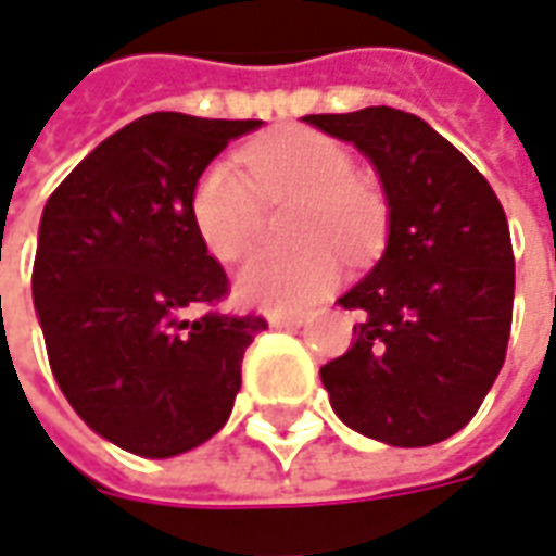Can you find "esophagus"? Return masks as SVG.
Instances as JSON below:
<instances>
[{"label": "esophagus", "mask_w": 556, "mask_h": 556, "mask_svg": "<svg viewBox=\"0 0 556 556\" xmlns=\"http://www.w3.org/2000/svg\"><path fill=\"white\" fill-rule=\"evenodd\" d=\"M267 323L274 328H289V331H294V328H301L307 319L304 316H286V313H270L267 316Z\"/></svg>", "instance_id": "34e87169"}]
</instances>
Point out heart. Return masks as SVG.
Wrapping results in <instances>:
<instances>
[{"instance_id": "1", "label": "heart", "mask_w": 556, "mask_h": 556, "mask_svg": "<svg viewBox=\"0 0 556 556\" xmlns=\"http://www.w3.org/2000/svg\"><path fill=\"white\" fill-rule=\"evenodd\" d=\"M249 172L222 157L200 173L191 215L206 249L222 262H240L262 230L264 200H301L286 255H255L237 277V294L267 309L309 307L341 279L334 243L358 255L383 233V200L356 179V157L343 142L319 130H282L247 151Z\"/></svg>"}]
</instances>
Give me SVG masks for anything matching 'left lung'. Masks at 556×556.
<instances>
[{"label": "left lung", "mask_w": 556, "mask_h": 556, "mask_svg": "<svg viewBox=\"0 0 556 556\" xmlns=\"http://www.w3.org/2000/svg\"><path fill=\"white\" fill-rule=\"evenodd\" d=\"M353 142L387 198V247L338 298L356 309L350 350L319 368L334 414L358 435L429 447L456 435L493 387L511 334L515 252L500 198L410 112L368 105L307 115Z\"/></svg>", "instance_id": "1"}]
</instances>
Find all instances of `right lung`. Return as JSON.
Here are the masks:
<instances>
[{
	"mask_svg": "<svg viewBox=\"0 0 556 556\" xmlns=\"http://www.w3.org/2000/svg\"><path fill=\"white\" fill-rule=\"evenodd\" d=\"M262 121L154 112L103 139L45 203L33 304L72 410L115 447L169 459L228 422L262 316H225L194 228L200 173Z\"/></svg>",
	"mask_w": 556,
	"mask_h": 556,
	"instance_id": "right-lung-1",
	"label": "right lung"
}]
</instances>
